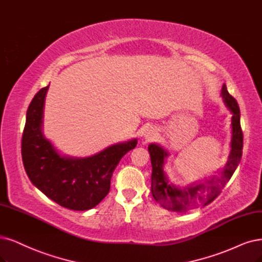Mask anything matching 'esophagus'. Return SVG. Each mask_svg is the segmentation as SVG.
Returning <instances> with one entry per match:
<instances>
[{
	"label": "esophagus",
	"mask_w": 262,
	"mask_h": 262,
	"mask_svg": "<svg viewBox=\"0 0 262 262\" xmlns=\"http://www.w3.org/2000/svg\"><path fill=\"white\" fill-rule=\"evenodd\" d=\"M156 135H157L156 129H154L153 127H149V128H147L146 130H144L143 137H144V139H146V140H151V139H153L154 137H156Z\"/></svg>",
	"instance_id": "esophagus-1"
}]
</instances>
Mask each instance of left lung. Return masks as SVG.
Masks as SVG:
<instances>
[{
	"instance_id": "obj_1",
	"label": "left lung",
	"mask_w": 262,
	"mask_h": 262,
	"mask_svg": "<svg viewBox=\"0 0 262 262\" xmlns=\"http://www.w3.org/2000/svg\"><path fill=\"white\" fill-rule=\"evenodd\" d=\"M221 97L232 113V139L229 159L225 168L220 172V177L214 176L210 180H206L205 183H193L182 189L173 186L163 168L169 153L160 144H149L148 150L152 164L151 192L154 200L165 209L181 212L209 204L219 195L221 189L231 179L241 162L243 152V133L241 128L238 104L229 94L226 84L222 86Z\"/></svg>"
}]
</instances>
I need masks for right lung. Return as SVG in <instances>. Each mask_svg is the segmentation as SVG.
<instances>
[{"label":"right lung","mask_w":262,"mask_h":262,"mask_svg":"<svg viewBox=\"0 0 262 262\" xmlns=\"http://www.w3.org/2000/svg\"><path fill=\"white\" fill-rule=\"evenodd\" d=\"M48 87L36 93L27 111L21 140L26 172L38 190L60 206L72 210L91 209L108 194L115 167L136 147L137 140L113 144L90 158L61 156L43 134Z\"/></svg>","instance_id":"obj_1"}]
</instances>
